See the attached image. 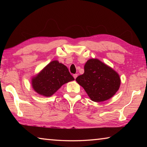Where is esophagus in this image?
<instances>
[{
	"mask_svg": "<svg viewBox=\"0 0 147 147\" xmlns=\"http://www.w3.org/2000/svg\"><path fill=\"white\" fill-rule=\"evenodd\" d=\"M77 76H78V74H73V77H74V79H76V78H77Z\"/></svg>",
	"mask_w": 147,
	"mask_h": 147,
	"instance_id": "34e87169",
	"label": "esophagus"
}]
</instances>
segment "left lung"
I'll use <instances>...</instances> for the list:
<instances>
[{"label":"left lung","instance_id":"1","mask_svg":"<svg viewBox=\"0 0 147 147\" xmlns=\"http://www.w3.org/2000/svg\"><path fill=\"white\" fill-rule=\"evenodd\" d=\"M91 100L106 101L115 95L121 85L119 74L111 67L96 58L88 59L84 73L76 78Z\"/></svg>","mask_w":147,"mask_h":147}]
</instances>
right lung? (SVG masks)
<instances>
[{
    "mask_svg": "<svg viewBox=\"0 0 147 147\" xmlns=\"http://www.w3.org/2000/svg\"><path fill=\"white\" fill-rule=\"evenodd\" d=\"M74 80L65 65L58 60H54L32 77L31 84L37 93L48 97L55 93L63 84Z\"/></svg>",
    "mask_w": 147,
    "mask_h": 147,
    "instance_id": "right-lung-1",
    "label": "right lung"
}]
</instances>
